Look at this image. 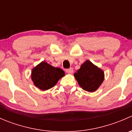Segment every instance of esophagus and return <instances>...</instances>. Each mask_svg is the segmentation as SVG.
<instances>
[{"label":"esophagus","instance_id":"34e87169","mask_svg":"<svg viewBox=\"0 0 132 132\" xmlns=\"http://www.w3.org/2000/svg\"><path fill=\"white\" fill-rule=\"evenodd\" d=\"M66 72L68 74H71L73 72V69L72 68H70L69 69H66Z\"/></svg>","mask_w":132,"mask_h":132}]
</instances>
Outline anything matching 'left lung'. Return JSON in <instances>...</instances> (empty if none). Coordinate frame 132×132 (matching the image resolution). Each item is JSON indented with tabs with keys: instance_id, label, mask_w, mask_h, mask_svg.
<instances>
[{
	"instance_id": "8db88e82",
	"label": "left lung",
	"mask_w": 132,
	"mask_h": 132,
	"mask_svg": "<svg viewBox=\"0 0 132 132\" xmlns=\"http://www.w3.org/2000/svg\"><path fill=\"white\" fill-rule=\"evenodd\" d=\"M74 77L84 90L91 93L96 91L102 84L104 80V73L87 60L74 74Z\"/></svg>"
}]
</instances>
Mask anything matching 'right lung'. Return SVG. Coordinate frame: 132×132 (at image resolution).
I'll use <instances>...</instances> for the list:
<instances>
[{"mask_svg": "<svg viewBox=\"0 0 132 132\" xmlns=\"http://www.w3.org/2000/svg\"><path fill=\"white\" fill-rule=\"evenodd\" d=\"M64 75V71L61 68H55L43 61L32 69L31 78L35 86L45 91L54 87Z\"/></svg>", "mask_w": 132, "mask_h": 132, "instance_id": "obj_1", "label": "right lung"}]
</instances>
